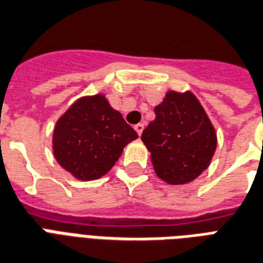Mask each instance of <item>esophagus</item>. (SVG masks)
Returning <instances> with one entry per match:
<instances>
[{
	"mask_svg": "<svg viewBox=\"0 0 263 263\" xmlns=\"http://www.w3.org/2000/svg\"><path fill=\"white\" fill-rule=\"evenodd\" d=\"M134 130L137 132V134H139V136H141V133H143V130H144V124L137 123L136 126H134Z\"/></svg>",
	"mask_w": 263,
	"mask_h": 263,
	"instance_id": "1",
	"label": "esophagus"
}]
</instances>
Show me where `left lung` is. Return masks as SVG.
I'll list each match as a JSON object with an SVG mask.
<instances>
[{
  "mask_svg": "<svg viewBox=\"0 0 263 263\" xmlns=\"http://www.w3.org/2000/svg\"><path fill=\"white\" fill-rule=\"evenodd\" d=\"M155 119L141 134L154 171L166 184L191 183L211 165L218 136L191 91L169 90L154 108Z\"/></svg>",
  "mask_w": 263,
  "mask_h": 263,
  "instance_id": "8db88e82",
  "label": "left lung"
}]
</instances>
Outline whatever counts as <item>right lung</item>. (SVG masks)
Returning a JSON list of instances; mask_svg holds the SVG:
<instances>
[{
	"label": "right lung",
	"instance_id": "1",
	"mask_svg": "<svg viewBox=\"0 0 263 263\" xmlns=\"http://www.w3.org/2000/svg\"><path fill=\"white\" fill-rule=\"evenodd\" d=\"M139 139L105 94L83 96L59 116L52 132V153L61 166L80 181L105 176L123 148Z\"/></svg>",
	"mask_w": 263,
	"mask_h": 263
}]
</instances>
